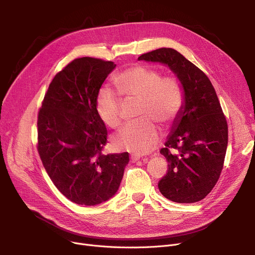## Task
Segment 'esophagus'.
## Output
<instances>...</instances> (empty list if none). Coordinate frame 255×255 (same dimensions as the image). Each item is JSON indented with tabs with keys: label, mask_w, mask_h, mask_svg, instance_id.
Instances as JSON below:
<instances>
[{
	"label": "esophagus",
	"mask_w": 255,
	"mask_h": 255,
	"mask_svg": "<svg viewBox=\"0 0 255 255\" xmlns=\"http://www.w3.org/2000/svg\"><path fill=\"white\" fill-rule=\"evenodd\" d=\"M138 160H140V157L139 156H136V155H133V156H131V161L132 162H136V161H138ZM141 160H143V161H146V158H142Z\"/></svg>",
	"instance_id": "34e87169"
}]
</instances>
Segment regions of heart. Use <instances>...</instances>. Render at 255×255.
<instances>
[{
  "mask_svg": "<svg viewBox=\"0 0 255 255\" xmlns=\"http://www.w3.org/2000/svg\"><path fill=\"white\" fill-rule=\"evenodd\" d=\"M119 92L125 99L139 100L136 123L127 124L114 137L118 150L135 155L150 153L160 141V132L155 123L170 125L180 115L184 105V92L173 76L162 77L158 69L145 65H133L114 77ZM110 88H102L96 107L103 123L111 128L121 124L122 98Z\"/></svg>",
  "mask_w": 255,
  "mask_h": 255,
  "instance_id": "1",
  "label": "heart"
}]
</instances>
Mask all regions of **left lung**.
<instances>
[{"mask_svg": "<svg viewBox=\"0 0 255 255\" xmlns=\"http://www.w3.org/2000/svg\"><path fill=\"white\" fill-rule=\"evenodd\" d=\"M138 60L167 66L184 92L183 109L173 121L165 148L160 150L168 170L158 188L175 203L199 202L220 177L229 141L226 119L215 89L208 76L176 49L159 48Z\"/></svg>", "mask_w": 255, "mask_h": 255, "instance_id": "8db88e82", "label": "left lung"}]
</instances>
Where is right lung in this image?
I'll return each mask as SVG.
<instances>
[{
	"mask_svg": "<svg viewBox=\"0 0 255 255\" xmlns=\"http://www.w3.org/2000/svg\"><path fill=\"white\" fill-rule=\"evenodd\" d=\"M110 61L73 60L50 83L38 115V152L59 191L71 202L96 206L112 198L129 162L127 152L101 154L107 130L96 100Z\"/></svg>",
	"mask_w": 255,
	"mask_h": 255,
	"instance_id": "obj_1",
	"label": "right lung"
}]
</instances>
